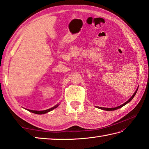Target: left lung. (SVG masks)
Wrapping results in <instances>:
<instances>
[{"label": "left lung", "mask_w": 149, "mask_h": 149, "mask_svg": "<svg viewBox=\"0 0 149 149\" xmlns=\"http://www.w3.org/2000/svg\"><path fill=\"white\" fill-rule=\"evenodd\" d=\"M138 88H137V90H136V91L134 92V93L132 95V96L130 98V99H129L127 102H125V103H123V104H122V105H120V106H118V107H111V108H108V107H97L98 108H99V109H103V110H105V111H114V110H116V109H119V108H120V107H123V106H125V104H127V103H129V102H130V101L133 99L134 98V95H136V92H137V91H138Z\"/></svg>", "instance_id": "left-lung-1"}]
</instances>
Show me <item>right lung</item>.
I'll list each match as a JSON object with an SVG mask.
<instances>
[{
	"mask_svg": "<svg viewBox=\"0 0 149 149\" xmlns=\"http://www.w3.org/2000/svg\"><path fill=\"white\" fill-rule=\"evenodd\" d=\"M58 106H59L58 104H57V105H56L55 106H54L53 107H52V108H50V109H46V110H43V111H35V110H31V109H27V110L29 111H30V112H32V113H35V114H38V115H42V114L47 113L50 111L53 110L54 109L56 108V107H58Z\"/></svg>",
	"mask_w": 149,
	"mask_h": 149,
	"instance_id": "add662e5",
	"label": "right lung"
}]
</instances>
